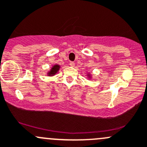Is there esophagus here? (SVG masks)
Masks as SVG:
<instances>
[{"label":"esophagus","instance_id":"1","mask_svg":"<svg viewBox=\"0 0 147 147\" xmlns=\"http://www.w3.org/2000/svg\"><path fill=\"white\" fill-rule=\"evenodd\" d=\"M69 65H71V67H74L75 65V63L74 62H72V61H71V62H70V63H69Z\"/></svg>","mask_w":147,"mask_h":147}]
</instances>
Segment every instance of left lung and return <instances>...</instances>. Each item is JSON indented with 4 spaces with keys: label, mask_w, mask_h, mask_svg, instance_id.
<instances>
[{
    "label": "left lung",
    "mask_w": 147,
    "mask_h": 147,
    "mask_svg": "<svg viewBox=\"0 0 147 147\" xmlns=\"http://www.w3.org/2000/svg\"><path fill=\"white\" fill-rule=\"evenodd\" d=\"M86 76H87V78L89 79H92V74H91L89 72H88L87 73V74H86Z\"/></svg>",
    "instance_id": "left-lung-1"
}]
</instances>
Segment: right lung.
<instances>
[{
    "label": "right lung",
    "instance_id": "add662e5",
    "mask_svg": "<svg viewBox=\"0 0 147 147\" xmlns=\"http://www.w3.org/2000/svg\"><path fill=\"white\" fill-rule=\"evenodd\" d=\"M60 68H61V65H58V64H54V65L51 67V68L47 72V75L48 76H55L57 73L59 71Z\"/></svg>",
    "mask_w": 147,
    "mask_h": 147
}]
</instances>
